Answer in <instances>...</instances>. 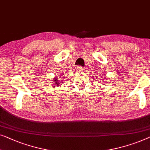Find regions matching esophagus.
<instances>
[{
  "label": "esophagus",
  "mask_w": 150,
  "mask_h": 150,
  "mask_svg": "<svg viewBox=\"0 0 150 150\" xmlns=\"http://www.w3.org/2000/svg\"><path fill=\"white\" fill-rule=\"evenodd\" d=\"M77 70H78V71H82V70H83V67H82V66H78V68H77Z\"/></svg>",
  "instance_id": "obj_1"
}]
</instances>
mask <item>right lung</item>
<instances>
[{
	"label": "right lung",
	"instance_id": "1",
	"mask_svg": "<svg viewBox=\"0 0 150 150\" xmlns=\"http://www.w3.org/2000/svg\"><path fill=\"white\" fill-rule=\"evenodd\" d=\"M54 81H55V82H56V83H55V84H54V85H55V86H58V84H60L59 80H57V79H56L55 80H54Z\"/></svg>",
	"mask_w": 150,
	"mask_h": 150
}]
</instances>
